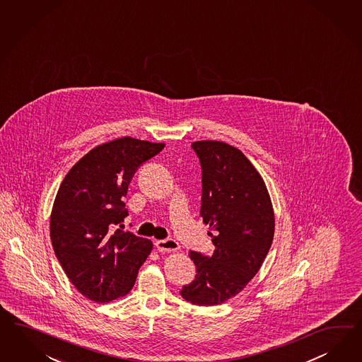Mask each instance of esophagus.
Here are the masks:
<instances>
[{
    "instance_id": "obj_1",
    "label": "esophagus",
    "mask_w": 362,
    "mask_h": 362,
    "mask_svg": "<svg viewBox=\"0 0 362 362\" xmlns=\"http://www.w3.org/2000/svg\"><path fill=\"white\" fill-rule=\"evenodd\" d=\"M156 247L160 252H175L177 250H180V245L175 239H161V240H156Z\"/></svg>"
}]
</instances>
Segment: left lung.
Wrapping results in <instances>:
<instances>
[{
    "mask_svg": "<svg viewBox=\"0 0 362 362\" xmlns=\"http://www.w3.org/2000/svg\"><path fill=\"white\" fill-rule=\"evenodd\" d=\"M202 169L199 214L209 225L214 252L190 251L196 279L181 296L196 305H219L238 295L269 254L275 217L258 170L238 148L223 141L192 144Z\"/></svg>",
    "mask_w": 362,
    "mask_h": 362,
    "instance_id": "left-lung-1",
    "label": "left lung"
}]
</instances>
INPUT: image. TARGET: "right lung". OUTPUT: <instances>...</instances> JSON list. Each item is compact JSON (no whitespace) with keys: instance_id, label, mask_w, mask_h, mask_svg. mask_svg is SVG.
<instances>
[{"instance_id":"add662e5","label":"right lung","mask_w":362,"mask_h":362,"mask_svg":"<svg viewBox=\"0 0 362 362\" xmlns=\"http://www.w3.org/2000/svg\"><path fill=\"white\" fill-rule=\"evenodd\" d=\"M165 144L132 137L98 145L70 169L50 217L52 248L83 296L108 303L127 295L152 242L115 226L128 216L123 198L137 168Z\"/></svg>"}]
</instances>
